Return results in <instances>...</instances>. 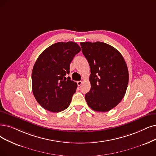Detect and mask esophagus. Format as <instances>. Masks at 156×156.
Returning a JSON list of instances; mask_svg holds the SVG:
<instances>
[{
    "instance_id": "34e87169",
    "label": "esophagus",
    "mask_w": 156,
    "mask_h": 156,
    "mask_svg": "<svg viewBox=\"0 0 156 156\" xmlns=\"http://www.w3.org/2000/svg\"><path fill=\"white\" fill-rule=\"evenodd\" d=\"M77 85H78L79 86H80V85H81V84H82L83 82L81 81V80H79V81H77Z\"/></svg>"
}]
</instances>
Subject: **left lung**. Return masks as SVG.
<instances>
[{"label":"left lung","instance_id":"8db88e82","mask_svg":"<svg viewBox=\"0 0 156 156\" xmlns=\"http://www.w3.org/2000/svg\"><path fill=\"white\" fill-rule=\"evenodd\" d=\"M80 46L91 70L86 102L95 111H109L125 96L129 83L126 61L119 51L107 43L83 42Z\"/></svg>","mask_w":156,"mask_h":156}]
</instances>
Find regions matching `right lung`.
Returning <instances> with one entry per match:
<instances>
[{
	"label": "right lung",
	"mask_w": 156,
	"mask_h": 156,
	"mask_svg": "<svg viewBox=\"0 0 156 156\" xmlns=\"http://www.w3.org/2000/svg\"><path fill=\"white\" fill-rule=\"evenodd\" d=\"M80 50L75 42H58L37 59L32 72V89L42 108L58 113L69 106L77 84L65 76L69 74L70 64Z\"/></svg>",
	"instance_id": "1"
}]
</instances>
